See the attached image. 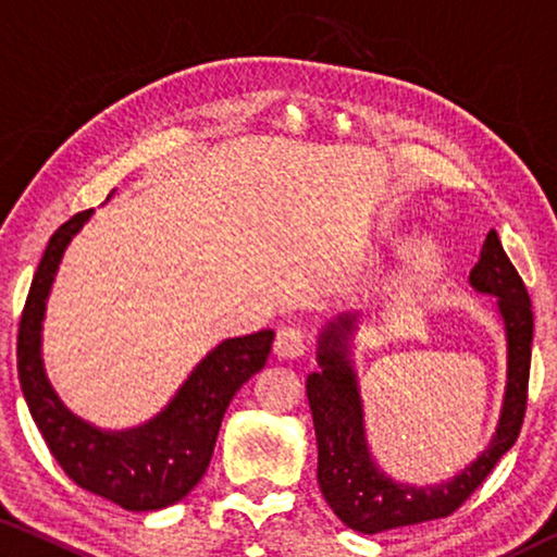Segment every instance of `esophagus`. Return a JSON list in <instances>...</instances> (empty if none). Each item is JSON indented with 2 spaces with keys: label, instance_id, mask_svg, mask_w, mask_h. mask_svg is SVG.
Masks as SVG:
<instances>
[{
  "label": "esophagus",
  "instance_id": "esophagus-1",
  "mask_svg": "<svg viewBox=\"0 0 557 557\" xmlns=\"http://www.w3.org/2000/svg\"><path fill=\"white\" fill-rule=\"evenodd\" d=\"M305 351H307V342L299 329H282V332H277V338H275L277 358H285L287 361V358H299Z\"/></svg>",
  "mask_w": 557,
  "mask_h": 557
}]
</instances>
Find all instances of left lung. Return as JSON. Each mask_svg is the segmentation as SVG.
Instances as JSON below:
<instances>
[{"mask_svg": "<svg viewBox=\"0 0 557 557\" xmlns=\"http://www.w3.org/2000/svg\"><path fill=\"white\" fill-rule=\"evenodd\" d=\"M469 285L496 297V312L506 332V391L488 447L449 482L430 486L395 482L375 465L348 348L361 314H338L319 334V371L307 375V398L319 447L317 482L332 511L358 533H383L455 513L513 447L521 432L531 373L533 312L523 280L504 252L496 231H488L482 256L469 272Z\"/></svg>", "mask_w": 557, "mask_h": 557, "instance_id": "obj_1", "label": "left lung"}]
</instances>
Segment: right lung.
Here are the masks:
<instances>
[{"mask_svg": "<svg viewBox=\"0 0 557 557\" xmlns=\"http://www.w3.org/2000/svg\"><path fill=\"white\" fill-rule=\"evenodd\" d=\"M90 215L92 209L75 213L46 245L18 322V383L53 459L75 484L127 511H157L182 502L201 482L225 408L240 385L265 366L275 332L262 329L225 338L211 348L166 408L143 425L127 430L90 425L65 408L49 383L41 358L46 299L65 248Z\"/></svg>", "mask_w": 557, "mask_h": 557, "instance_id": "add662e5", "label": "right lung"}]
</instances>
